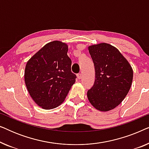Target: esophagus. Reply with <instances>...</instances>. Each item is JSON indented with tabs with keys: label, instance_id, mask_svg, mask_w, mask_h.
I'll return each instance as SVG.
<instances>
[{
	"label": "esophagus",
	"instance_id": "34e87169",
	"mask_svg": "<svg viewBox=\"0 0 149 149\" xmlns=\"http://www.w3.org/2000/svg\"><path fill=\"white\" fill-rule=\"evenodd\" d=\"M82 74L81 73H79V74H77V78H78L79 79H81V78H82Z\"/></svg>",
	"mask_w": 149,
	"mask_h": 149
}]
</instances>
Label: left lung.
<instances>
[{
  "instance_id": "1",
  "label": "left lung",
  "mask_w": 149,
  "mask_h": 149,
  "mask_svg": "<svg viewBox=\"0 0 149 149\" xmlns=\"http://www.w3.org/2000/svg\"><path fill=\"white\" fill-rule=\"evenodd\" d=\"M95 67L94 84L87 91L89 102L100 111L112 110L121 103L131 87L133 70L115 47L107 43L89 46Z\"/></svg>"
}]
</instances>
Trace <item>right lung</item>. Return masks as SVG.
Instances as JSON below:
<instances>
[{
	"mask_svg": "<svg viewBox=\"0 0 149 149\" xmlns=\"http://www.w3.org/2000/svg\"><path fill=\"white\" fill-rule=\"evenodd\" d=\"M68 45L55 40L46 44L26 64L24 79L33 100L44 109L60 106L75 83Z\"/></svg>",
	"mask_w": 149,
	"mask_h": 149,
	"instance_id": "1",
	"label": "right lung"
}]
</instances>
